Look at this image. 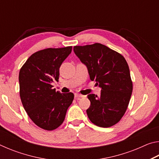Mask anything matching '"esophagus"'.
I'll return each mask as SVG.
<instances>
[{
  "label": "esophagus",
  "instance_id": "34e87169",
  "mask_svg": "<svg viewBox=\"0 0 159 159\" xmlns=\"http://www.w3.org/2000/svg\"><path fill=\"white\" fill-rule=\"evenodd\" d=\"M83 95H80V94H79V93H75V98L76 99H80V98H83Z\"/></svg>",
  "mask_w": 159,
  "mask_h": 159
}]
</instances>
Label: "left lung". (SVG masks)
<instances>
[{"mask_svg":"<svg viewBox=\"0 0 159 159\" xmlns=\"http://www.w3.org/2000/svg\"><path fill=\"white\" fill-rule=\"evenodd\" d=\"M77 57L88 68L91 80L102 88L100 96L90 94L86 110L91 122L109 128L120 121L127 110L133 92L130 69L125 59L101 43L74 47Z\"/></svg>","mask_w":159,"mask_h":159,"instance_id":"left-lung-1","label":"left lung"}]
</instances>
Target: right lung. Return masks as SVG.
<instances>
[{
    "instance_id": "1",
    "label": "right lung",
    "mask_w": 159,
    "mask_h": 159,
    "mask_svg": "<svg viewBox=\"0 0 159 159\" xmlns=\"http://www.w3.org/2000/svg\"><path fill=\"white\" fill-rule=\"evenodd\" d=\"M72 46L46 48L34 52L20 69V95L24 108L39 128L53 130L64 122L74 100L72 93H61L51 83L58 81L60 67Z\"/></svg>"
}]
</instances>
